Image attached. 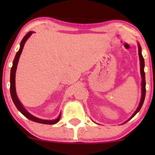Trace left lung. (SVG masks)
<instances>
[{
	"label": "left lung",
	"mask_w": 155,
	"mask_h": 155,
	"mask_svg": "<svg viewBox=\"0 0 155 155\" xmlns=\"http://www.w3.org/2000/svg\"><path fill=\"white\" fill-rule=\"evenodd\" d=\"M137 45H138V55H139V58H140V73H141V77H142V83H141V85H142V97H141V99H140V102L139 106H138V107H137V109H136V111L134 112V114H133L132 116H131V117L125 123L128 122L129 120H130L131 118H132L134 116H135V114H136L137 112H138L140 110L142 106H143V104L144 100H145V97L146 82H145V72H144L145 61H144V58H143V56H142V54H141V51H142L141 46L139 44H137Z\"/></svg>",
	"instance_id": "obj_1"
}]
</instances>
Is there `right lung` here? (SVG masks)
I'll return each instance as SVG.
<instances>
[{"instance_id": "1", "label": "right lung", "mask_w": 155, "mask_h": 155, "mask_svg": "<svg viewBox=\"0 0 155 155\" xmlns=\"http://www.w3.org/2000/svg\"><path fill=\"white\" fill-rule=\"evenodd\" d=\"M32 33H34L33 31H29V32L27 33L24 37H23L22 41H21V43H20V49H19L18 51L17 52V54L15 55V58H14L13 63H12V66L11 68V71H10V95H11L12 101H13V103L15 104V105L17 109H18V111H20L21 113H22L23 115L25 116V117L28 118V119L32 120V121L39 123V124H49V125L55 124H56V123H58V120H60L61 114H60V115L58 116V117L56 118V119L52 120H43V119H41V118L35 117V116L31 115V114H29V112L25 109L22 104L20 103V100L18 99V96H17V94H16V90H15V73H16L17 65H18L19 58H20V56L21 54H22L23 47H24L25 42H26L27 39H28V38L30 37L31 35H32Z\"/></svg>"}]
</instances>
